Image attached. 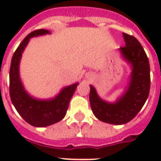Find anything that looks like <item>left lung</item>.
<instances>
[{
  "mask_svg": "<svg viewBox=\"0 0 161 161\" xmlns=\"http://www.w3.org/2000/svg\"><path fill=\"white\" fill-rule=\"evenodd\" d=\"M125 47L119 51L130 65V73L125 92L115 102H108L98 96L90 85L89 102L98 119L111 125H125L137 115L147 99L150 88V63L145 50L135 36L123 32Z\"/></svg>",
  "mask_w": 161,
  "mask_h": 161,
  "instance_id": "obj_1",
  "label": "left lung"
}]
</instances>
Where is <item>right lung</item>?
Returning a JSON list of instances; mask_svg holds the SVG:
<instances>
[{"label":"right lung","instance_id":"right-lung-1","mask_svg":"<svg viewBox=\"0 0 161 161\" xmlns=\"http://www.w3.org/2000/svg\"><path fill=\"white\" fill-rule=\"evenodd\" d=\"M46 29L32 31L24 38L14 53L10 68V96L16 111L26 122L35 127H47L59 122L65 117L69 102L78 83L67 86L58 95L49 99H39L30 95L20 78V62L30 39L50 34Z\"/></svg>","mask_w":161,"mask_h":161}]
</instances>
